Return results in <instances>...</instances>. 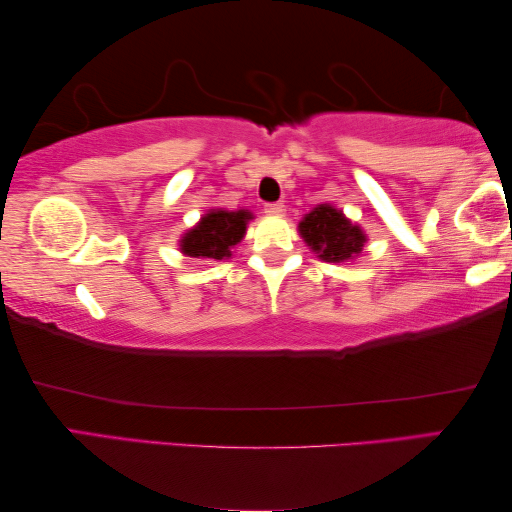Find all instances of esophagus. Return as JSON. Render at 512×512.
<instances>
[{
	"mask_svg": "<svg viewBox=\"0 0 512 512\" xmlns=\"http://www.w3.org/2000/svg\"><path fill=\"white\" fill-rule=\"evenodd\" d=\"M265 213L267 215H283L286 213V206L279 204V201H276V204H265Z\"/></svg>",
	"mask_w": 512,
	"mask_h": 512,
	"instance_id": "34e87169",
	"label": "esophagus"
}]
</instances>
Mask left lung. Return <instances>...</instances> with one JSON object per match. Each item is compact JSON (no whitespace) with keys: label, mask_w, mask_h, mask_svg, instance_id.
<instances>
[{"label":"left lung","mask_w":512,"mask_h":512,"mask_svg":"<svg viewBox=\"0 0 512 512\" xmlns=\"http://www.w3.org/2000/svg\"><path fill=\"white\" fill-rule=\"evenodd\" d=\"M299 233L308 247L326 263H345L358 256L365 245V233L351 224L342 211L329 204L313 208L299 222Z\"/></svg>","instance_id":"obj_1"}]
</instances>
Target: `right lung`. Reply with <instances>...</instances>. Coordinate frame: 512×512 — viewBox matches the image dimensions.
I'll return each instance as SVG.
<instances>
[{
	"instance_id": "obj_1",
	"label": "right lung",
	"mask_w": 512,
	"mask_h": 512,
	"mask_svg": "<svg viewBox=\"0 0 512 512\" xmlns=\"http://www.w3.org/2000/svg\"><path fill=\"white\" fill-rule=\"evenodd\" d=\"M249 211H208L201 222L181 238V251L192 258H213L224 261L231 249L245 238Z\"/></svg>"
}]
</instances>
